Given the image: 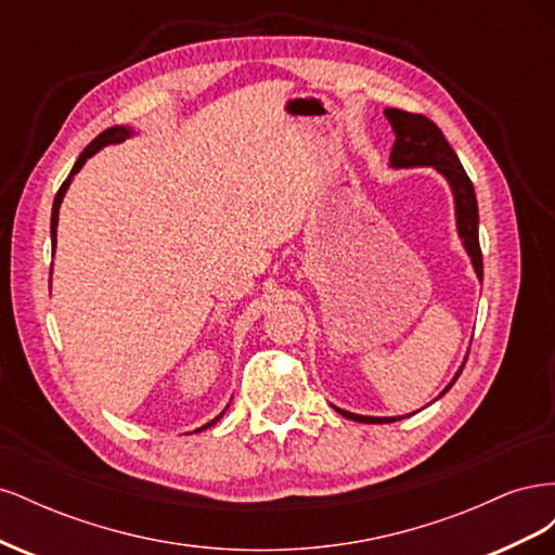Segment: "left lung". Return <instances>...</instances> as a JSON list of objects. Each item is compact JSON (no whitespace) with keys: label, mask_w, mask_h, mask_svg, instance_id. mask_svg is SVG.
<instances>
[{"label":"left lung","mask_w":555,"mask_h":555,"mask_svg":"<svg viewBox=\"0 0 555 555\" xmlns=\"http://www.w3.org/2000/svg\"><path fill=\"white\" fill-rule=\"evenodd\" d=\"M386 120H389L396 143L391 147V157L389 164L391 169H422V166H430V169L438 171L453 194V212H456V231L459 238L463 241V247L469 257V263H473L477 280H483V261H481V247H479V208H477V194L473 188V180L467 178L465 169L461 166V159L453 153V147L447 143L444 133L440 127L430 122L428 117L408 113V111H398V108H386L384 111ZM467 359V357H465ZM465 365V361H463ZM463 365L459 367V373L453 375V379L444 386V396L453 382L459 379ZM438 396V398H440ZM335 412H340L345 418H351V422L359 424H391L398 422L402 416H363L335 408ZM414 414V412H412ZM408 414V416H412Z\"/></svg>","instance_id":"8db88e82"}]
</instances>
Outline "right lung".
Wrapping results in <instances>:
<instances>
[{
    "label": "right lung",
    "instance_id": "right-lung-1",
    "mask_svg": "<svg viewBox=\"0 0 555 555\" xmlns=\"http://www.w3.org/2000/svg\"><path fill=\"white\" fill-rule=\"evenodd\" d=\"M133 133H137V131H133L131 127H122V125H115V127H108L106 131H102V133H99V137L86 147V150H82V153H80V157L76 159V164H74V169H72V173L69 176H66V180L62 182V188H60V192L55 194V201H53V215H50V241H53V255H55V247H57V222H60V206H62V201H64V194H66V190H69V184L74 182V176L82 169V164H86L92 155H96L99 153V150H102V147H106V145H113V143H122L125 139H131L133 137ZM229 410V405L220 412V414H217L215 418H212V422H208L206 426H201V428H196L194 433H201V430H206V428H210V426H215L217 422H220V418L224 416V412Z\"/></svg>",
    "mask_w": 555,
    "mask_h": 555
}]
</instances>
